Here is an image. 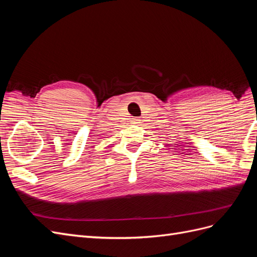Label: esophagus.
<instances>
[{"mask_svg": "<svg viewBox=\"0 0 257 257\" xmlns=\"http://www.w3.org/2000/svg\"><path fill=\"white\" fill-rule=\"evenodd\" d=\"M139 121H141V120H139L138 118H134L133 119V123H139Z\"/></svg>", "mask_w": 257, "mask_h": 257, "instance_id": "obj_1", "label": "esophagus"}]
</instances>
